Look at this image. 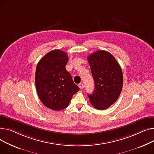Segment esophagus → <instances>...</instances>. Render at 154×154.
Wrapping results in <instances>:
<instances>
[{"instance_id": "esophagus-1", "label": "esophagus", "mask_w": 154, "mask_h": 154, "mask_svg": "<svg viewBox=\"0 0 154 154\" xmlns=\"http://www.w3.org/2000/svg\"><path fill=\"white\" fill-rule=\"evenodd\" d=\"M78 86H79V88L81 89H83V83H79V85H78Z\"/></svg>"}]
</instances>
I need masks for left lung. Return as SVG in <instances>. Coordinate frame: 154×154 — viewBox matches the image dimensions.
<instances>
[{
    "instance_id": "left-lung-1",
    "label": "left lung",
    "mask_w": 154,
    "mask_h": 154,
    "mask_svg": "<svg viewBox=\"0 0 154 154\" xmlns=\"http://www.w3.org/2000/svg\"><path fill=\"white\" fill-rule=\"evenodd\" d=\"M94 81V89L88 94L90 103L98 110L109 108L119 97L123 86L121 68L110 53L97 51L88 57Z\"/></svg>"
}]
</instances>
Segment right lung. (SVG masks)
Wrapping results in <instances>:
<instances>
[{
  "label": "right lung",
  "instance_id": "1",
  "mask_svg": "<svg viewBox=\"0 0 154 154\" xmlns=\"http://www.w3.org/2000/svg\"><path fill=\"white\" fill-rule=\"evenodd\" d=\"M67 54L52 50L38 63L35 71V86L42 103L49 109L60 111L66 108L73 96L79 91L65 68Z\"/></svg>",
  "mask_w": 154,
  "mask_h": 154
}]
</instances>
